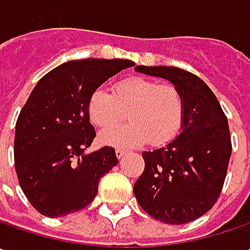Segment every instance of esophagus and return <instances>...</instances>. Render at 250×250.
I'll return each mask as SVG.
<instances>
[{
    "mask_svg": "<svg viewBox=\"0 0 250 250\" xmlns=\"http://www.w3.org/2000/svg\"><path fill=\"white\" fill-rule=\"evenodd\" d=\"M125 155V149H120V148H117L116 149V156H117V159H122L123 156Z\"/></svg>",
    "mask_w": 250,
    "mask_h": 250,
    "instance_id": "34e87169",
    "label": "esophagus"
}]
</instances>
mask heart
<instances>
[{"label":"heart","instance_id":"1","mask_svg":"<svg viewBox=\"0 0 250 250\" xmlns=\"http://www.w3.org/2000/svg\"><path fill=\"white\" fill-rule=\"evenodd\" d=\"M127 112L130 122L99 134L104 145L131 148L151 142L155 146L174 140L184 123L185 104L173 84L144 77H128L112 87V94L97 88L88 98V116L99 128H110Z\"/></svg>","mask_w":250,"mask_h":250}]
</instances>
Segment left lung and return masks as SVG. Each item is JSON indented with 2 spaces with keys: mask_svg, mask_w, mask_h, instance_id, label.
I'll return each mask as SVG.
<instances>
[{
  "mask_svg": "<svg viewBox=\"0 0 250 250\" xmlns=\"http://www.w3.org/2000/svg\"><path fill=\"white\" fill-rule=\"evenodd\" d=\"M166 79L181 91L185 115L181 133L163 148L144 152L145 168L134 195L151 217L185 224L210 210L219 199L231 156L227 117L208 84L171 66H135Z\"/></svg>",
  "mask_w": 250,
  "mask_h": 250,
  "instance_id": "left-lung-1",
  "label": "left lung"
}]
</instances>
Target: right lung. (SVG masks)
Segmentation results:
<instances>
[{
    "label": "right lung",
    "instance_id": "1",
    "mask_svg": "<svg viewBox=\"0 0 250 250\" xmlns=\"http://www.w3.org/2000/svg\"><path fill=\"white\" fill-rule=\"evenodd\" d=\"M134 66L127 59L69 61L40 80L16 122L13 155L22 191L36 210L62 217L90 205L99 180L117 165L115 149L85 153L95 138L88 98Z\"/></svg>",
    "mask_w": 250,
    "mask_h": 250
}]
</instances>
